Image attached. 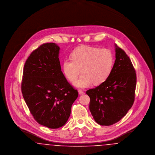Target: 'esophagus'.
<instances>
[{
    "instance_id": "esophagus-1",
    "label": "esophagus",
    "mask_w": 155,
    "mask_h": 155,
    "mask_svg": "<svg viewBox=\"0 0 155 155\" xmlns=\"http://www.w3.org/2000/svg\"><path fill=\"white\" fill-rule=\"evenodd\" d=\"M78 94H79L80 95H83V94H85V92H83L81 89H79V90H78Z\"/></svg>"
}]
</instances>
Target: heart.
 <instances>
[{"instance_id":"b5f03b06","label":"heart","mask_w":155,"mask_h":155,"mask_svg":"<svg viewBox=\"0 0 155 155\" xmlns=\"http://www.w3.org/2000/svg\"><path fill=\"white\" fill-rule=\"evenodd\" d=\"M114 64L110 50L103 48L81 46L74 50L71 59H64L63 71L67 78L74 82L80 73V78L74 82L79 88H87L92 83L99 85L110 75Z\"/></svg>"}]
</instances>
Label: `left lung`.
Returning <instances> with one entry per match:
<instances>
[{
  "instance_id": "left-lung-1",
  "label": "left lung",
  "mask_w": 155,
  "mask_h": 155,
  "mask_svg": "<svg viewBox=\"0 0 155 155\" xmlns=\"http://www.w3.org/2000/svg\"><path fill=\"white\" fill-rule=\"evenodd\" d=\"M116 60L107 80L86 94L89 110L101 125H111L124 117L134 102L137 84L135 70L125 52L115 44Z\"/></svg>"
}]
</instances>
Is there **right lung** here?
Segmentation results:
<instances>
[{"label": "right lung", "mask_w": 155, "mask_h": 155, "mask_svg": "<svg viewBox=\"0 0 155 155\" xmlns=\"http://www.w3.org/2000/svg\"><path fill=\"white\" fill-rule=\"evenodd\" d=\"M60 48L54 43L41 45L31 53L23 69L21 92L38 123L58 128L66 123L78 91L61 70Z\"/></svg>", "instance_id": "1"}]
</instances>
